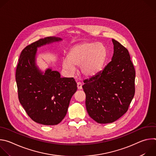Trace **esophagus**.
<instances>
[{"label":"esophagus","instance_id":"34e87169","mask_svg":"<svg viewBox=\"0 0 156 156\" xmlns=\"http://www.w3.org/2000/svg\"><path fill=\"white\" fill-rule=\"evenodd\" d=\"M77 87L78 90H81L82 89V84L80 82H78L77 83Z\"/></svg>","mask_w":156,"mask_h":156}]
</instances>
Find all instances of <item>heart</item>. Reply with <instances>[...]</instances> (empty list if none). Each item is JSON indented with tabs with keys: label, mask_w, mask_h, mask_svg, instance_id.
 <instances>
[{
	"label": "heart",
	"mask_w": 156,
	"mask_h": 156,
	"mask_svg": "<svg viewBox=\"0 0 156 156\" xmlns=\"http://www.w3.org/2000/svg\"><path fill=\"white\" fill-rule=\"evenodd\" d=\"M106 57V51L101 43L83 42L75 46L70 51L68 58L62 62L63 68L70 74H74L75 66H80L81 74L93 77L102 70Z\"/></svg>",
	"instance_id": "1"
}]
</instances>
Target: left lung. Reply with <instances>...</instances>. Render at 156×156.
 Masks as SVG:
<instances>
[{"label":"left lung","mask_w":156,"mask_h":156,"mask_svg":"<svg viewBox=\"0 0 156 156\" xmlns=\"http://www.w3.org/2000/svg\"><path fill=\"white\" fill-rule=\"evenodd\" d=\"M112 42V60L83 86L87 112L99 123H112L123 115L135 92V70L129 52L117 41Z\"/></svg>","instance_id":"1"}]
</instances>
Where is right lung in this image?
Masks as SVG:
<instances>
[{
  "label": "right lung",
  "mask_w": 156,
  "mask_h": 156,
  "mask_svg": "<svg viewBox=\"0 0 156 156\" xmlns=\"http://www.w3.org/2000/svg\"><path fill=\"white\" fill-rule=\"evenodd\" d=\"M61 41L50 36L28 45L21 52L16 70L20 104L33 121L44 125H57L64 119L77 90L73 78H61L51 68L42 72L36 64L39 48Z\"/></svg>",
  "instance_id": "right-lung-1"
}]
</instances>
